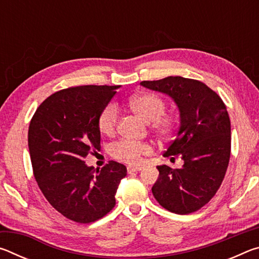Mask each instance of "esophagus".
I'll return each mask as SVG.
<instances>
[{
	"mask_svg": "<svg viewBox=\"0 0 259 259\" xmlns=\"http://www.w3.org/2000/svg\"><path fill=\"white\" fill-rule=\"evenodd\" d=\"M143 168L142 166H134V165H129L128 168H126V170H128V174H133V172H137V171H140Z\"/></svg>",
	"mask_w": 259,
	"mask_h": 259,
	"instance_id": "34e87169",
	"label": "esophagus"
}]
</instances>
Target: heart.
Returning <instances> with one entry per match:
<instances>
[{
  "mask_svg": "<svg viewBox=\"0 0 259 259\" xmlns=\"http://www.w3.org/2000/svg\"><path fill=\"white\" fill-rule=\"evenodd\" d=\"M133 111L144 121L151 122V130L160 138L168 139L177 128V119L174 114L164 113L165 103L154 94L137 95L129 100ZM119 121V107L109 103L103 108L98 116V128L104 135H112ZM109 153L114 159L128 164H137L144 155L152 153V147L147 143L121 139L109 147Z\"/></svg>",
  "mask_w": 259,
  "mask_h": 259,
  "instance_id": "heart-1",
  "label": "heart"
}]
</instances>
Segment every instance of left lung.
<instances>
[{
  "label": "left lung",
  "instance_id": "obj_1",
  "mask_svg": "<svg viewBox=\"0 0 259 259\" xmlns=\"http://www.w3.org/2000/svg\"><path fill=\"white\" fill-rule=\"evenodd\" d=\"M140 84L171 97L181 112V126L163 156H181L172 169L157 165L152 187L157 202L169 211L187 214L207 204L225 177L231 156V122L222 98L203 82L168 76Z\"/></svg>",
  "mask_w": 259,
  "mask_h": 259
}]
</instances>
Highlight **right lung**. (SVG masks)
Here are the masks:
<instances>
[{
  "label": "right lung",
  "instance_id": "add662e5",
  "mask_svg": "<svg viewBox=\"0 0 259 259\" xmlns=\"http://www.w3.org/2000/svg\"><path fill=\"white\" fill-rule=\"evenodd\" d=\"M119 85H81L49 96L30 120L28 148L33 174L43 195L57 211L88 224L115 205L125 165L109 161L100 170L84 162L100 148L98 116Z\"/></svg>",
  "mask_w": 259,
  "mask_h": 259
}]
</instances>
